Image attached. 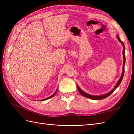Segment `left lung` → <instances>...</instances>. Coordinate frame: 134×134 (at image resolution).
I'll return each mask as SVG.
<instances>
[{"mask_svg":"<svg viewBox=\"0 0 134 134\" xmlns=\"http://www.w3.org/2000/svg\"><path fill=\"white\" fill-rule=\"evenodd\" d=\"M118 38L119 40V41H120L121 43L122 44V45H123V58H124V63H123V72H122V74H121V77L120 78V79H119L118 83L116 84V86L114 87V89H113L111 92H110L109 93H108L107 94H106L105 95H102V96H92V95H90L89 94L87 93H86L85 92H84L83 91H82L80 88H79V87L78 86V85H77V88H78V92L80 93V94H81L82 96H83L84 97H87V98H89L90 99H95V100H98V99H104L105 98L108 97V96H110L111 94H112L114 91L115 90V89L117 88L119 86V85L120 84L121 82L122 81V79H123V76H124V65H125V63H126V57H125V53H124V50H125V47H124V43L123 42H122V41L119 38V37H118Z\"/></svg>","mask_w":134,"mask_h":134,"instance_id":"8db88e82","label":"left lung"}]
</instances>
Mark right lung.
<instances>
[{"mask_svg": "<svg viewBox=\"0 0 134 134\" xmlns=\"http://www.w3.org/2000/svg\"><path fill=\"white\" fill-rule=\"evenodd\" d=\"M57 90H56V92H55V93H54L53 94H52L51 96L49 97H48V98H45V99H41V100H40V101H44V100H46V99H49V98H51V97H53L54 96H55V95L56 94V92H57Z\"/></svg>", "mask_w": 134, "mask_h": 134, "instance_id": "add662e5", "label": "right lung"}]
</instances>
